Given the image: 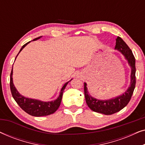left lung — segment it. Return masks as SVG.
<instances>
[{
    "instance_id": "1",
    "label": "left lung",
    "mask_w": 145,
    "mask_h": 145,
    "mask_svg": "<svg viewBox=\"0 0 145 145\" xmlns=\"http://www.w3.org/2000/svg\"><path fill=\"white\" fill-rule=\"evenodd\" d=\"M116 40L115 49L120 51L123 55L125 59L127 61L131 70L130 75V84L127 90L122 94L115 98L108 100H98L89 94L88 88L86 86L87 84L84 82V96L88 106L94 112L105 115L114 114L124 108L129 102L134 89L135 88V59L132 51L120 37H117Z\"/></svg>"
}]
</instances>
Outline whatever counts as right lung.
<instances>
[{
    "label": "right lung",
    "instance_id": "1",
    "mask_svg": "<svg viewBox=\"0 0 145 145\" xmlns=\"http://www.w3.org/2000/svg\"><path fill=\"white\" fill-rule=\"evenodd\" d=\"M42 37V36L38 37L37 38L33 39V41H36L39 38ZM31 41H29L27 43H25L22 47V48L20 50L19 53H18L17 56L20 53V51L28 44ZM17 56L16 57V59ZM15 59V60H16ZM13 66L12 69V71L10 73V90L11 93L12 95V97L14 99V100L16 102L19 106L22 109V110L32 116L35 117H41V116H49L55 113L60 106L61 100H62L63 91H64L65 88H66L67 85L68 83L72 80L71 79L69 82H67L64 84L62 88L59 93V96H58L56 100L49 101V102H44V101H41L39 100H37V99H32L29 98H26V97L22 96L18 92L17 89L14 84L13 82Z\"/></svg>",
    "mask_w": 145,
    "mask_h": 145
}]
</instances>
